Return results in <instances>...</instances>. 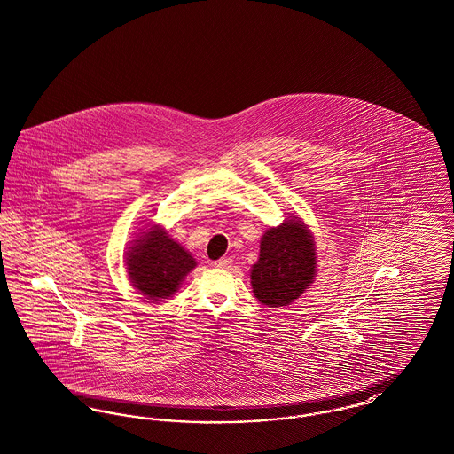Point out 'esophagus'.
<instances>
[{"label":"esophagus","instance_id":"esophagus-1","mask_svg":"<svg viewBox=\"0 0 454 454\" xmlns=\"http://www.w3.org/2000/svg\"><path fill=\"white\" fill-rule=\"evenodd\" d=\"M231 264H233V259H231V257H223V259H219V261L214 262V266L221 267V269H228V267H231Z\"/></svg>","mask_w":454,"mask_h":454}]
</instances>
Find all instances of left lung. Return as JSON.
<instances>
[{
	"mask_svg": "<svg viewBox=\"0 0 454 454\" xmlns=\"http://www.w3.org/2000/svg\"><path fill=\"white\" fill-rule=\"evenodd\" d=\"M316 255L312 233L294 215L278 228H269L250 272L257 300L267 307L290 305L314 283Z\"/></svg>",
	"mask_w": 454,
	"mask_h": 454,
	"instance_id": "1",
	"label": "left lung"
}]
</instances>
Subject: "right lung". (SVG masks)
Instances as JSON below:
<instances>
[{
    "label": "right lung",
    "mask_w": 454,
    "mask_h": 454,
    "mask_svg": "<svg viewBox=\"0 0 454 454\" xmlns=\"http://www.w3.org/2000/svg\"><path fill=\"white\" fill-rule=\"evenodd\" d=\"M195 266V259L160 226L144 231L127 254V269L135 288L154 301L175 294Z\"/></svg>",
    "instance_id": "add662e5"
}]
</instances>
